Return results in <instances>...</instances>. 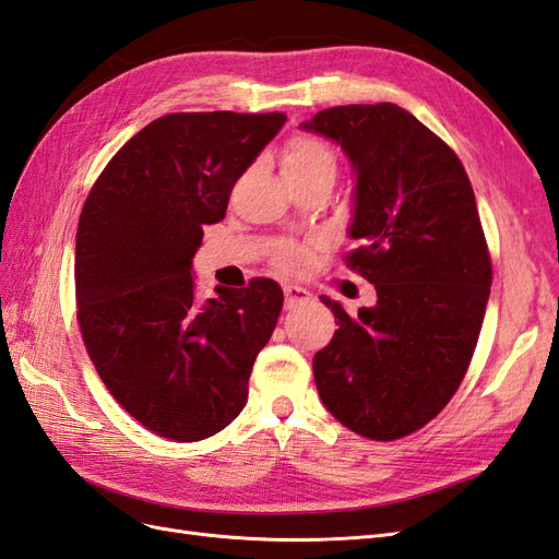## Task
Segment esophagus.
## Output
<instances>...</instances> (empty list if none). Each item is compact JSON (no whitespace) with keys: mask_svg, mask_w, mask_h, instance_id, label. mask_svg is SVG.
Wrapping results in <instances>:
<instances>
[{"mask_svg":"<svg viewBox=\"0 0 559 559\" xmlns=\"http://www.w3.org/2000/svg\"><path fill=\"white\" fill-rule=\"evenodd\" d=\"M283 295H285V309H293L295 305L307 302V299L311 297L309 290L307 288H299V285H285Z\"/></svg>","mask_w":559,"mask_h":559,"instance_id":"obj_1","label":"esophagus"}]
</instances>
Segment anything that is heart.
<instances>
[{
    "mask_svg": "<svg viewBox=\"0 0 559 559\" xmlns=\"http://www.w3.org/2000/svg\"><path fill=\"white\" fill-rule=\"evenodd\" d=\"M281 169L285 179L311 177V175H321V171L335 175L337 163H335L333 151L319 139L295 136L281 155ZM274 260L285 271H299L309 260V250L305 246H297V242H281L276 248Z\"/></svg>",
    "mask_w": 559,
    "mask_h": 559,
    "instance_id": "1",
    "label": "heart"
}]
</instances>
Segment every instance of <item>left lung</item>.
<instances>
[{"label":"left lung","mask_w":559,"mask_h":559,"mask_svg":"<svg viewBox=\"0 0 559 559\" xmlns=\"http://www.w3.org/2000/svg\"><path fill=\"white\" fill-rule=\"evenodd\" d=\"M335 141L352 165L347 264L378 302L337 319L313 356L323 406L352 432L392 441L449 404L477 347L491 260L465 167L437 134L394 104L335 106L299 124Z\"/></svg>","instance_id":"1"}]
</instances>
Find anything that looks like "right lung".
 <instances>
[{
  "mask_svg": "<svg viewBox=\"0 0 559 559\" xmlns=\"http://www.w3.org/2000/svg\"><path fill=\"white\" fill-rule=\"evenodd\" d=\"M283 112H171L96 179L75 240L78 321L108 392L151 432L217 435L248 402L257 354L283 307L276 281L195 299L193 254Z\"/></svg>",
  "mask_w": 559,
  "mask_h": 559,
  "instance_id": "right-lung-1",
  "label": "right lung"
}]
</instances>
